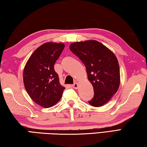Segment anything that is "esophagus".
I'll use <instances>...</instances> for the list:
<instances>
[{
    "label": "esophagus",
    "instance_id": "1",
    "mask_svg": "<svg viewBox=\"0 0 147 147\" xmlns=\"http://www.w3.org/2000/svg\"><path fill=\"white\" fill-rule=\"evenodd\" d=\"M73 88L74 89H77V88H78V83H77V82L74 83L73 85Z\"/></svg>",
    "mask_w": 147,
    "mask_h": 147
}]
</instances>
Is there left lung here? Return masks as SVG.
Here are the masks:
<instances>
[{
    "mask_svg": "<svg viewBox=\"0 0 147 147\" xmlns=\"http://www.w3.org/2000/svg\"><path fill=\"white\" fill-rule=\"evenodd\" d=\"M69 49L83 62L88 80L93 87L94 96L89 103L100 107L108 103L120 86L117 58L111 50L96 40L74 42Z\"/></svg>",
    "mask_w": 147,
    "mask_h": 147,
    "instance_id": "obj_1",
    "label": "left lung"
}]
</instances>
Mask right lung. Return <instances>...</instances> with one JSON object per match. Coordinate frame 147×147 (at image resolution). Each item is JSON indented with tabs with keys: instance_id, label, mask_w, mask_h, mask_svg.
Listing matches in <instances>:
<instances>
[{
	"instance_id": "1",
	"label": "right lung",
	"mask_w": 147,
	"mask_h": 147,
	"mask_svg": "<svg viewBox=\"0 0 147 147\" xmlns=\"http://www.w3.org/2000/svg\"><path fill=\"white\" fill-rule=\"evenodd\" d=\"M64 47L63 43L47 42L35 50L24 66V88L32 100L43 108L58 103L65 89L54 68Z\"/></svg>"
}]
</instances>
